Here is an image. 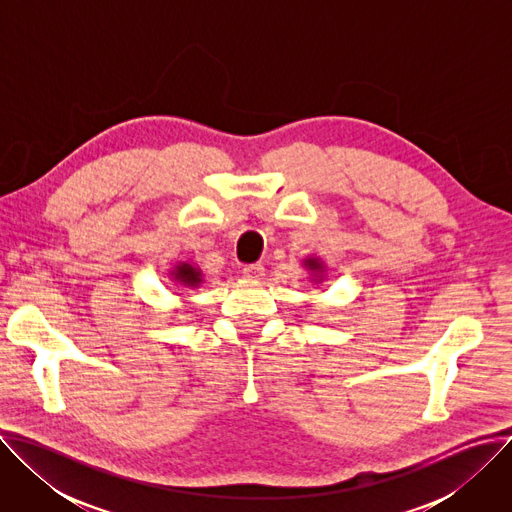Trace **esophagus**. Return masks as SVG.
Returning a JSON list of instances; mask_svg holds the SVG:
<instances>
[{
  "label": "esophagus",
  "instance_id": "34e87169",
  "mask_svg": "<svg viewBox=\"0 0 512 512\" xmlns=\"http://www.w3.org/2000/svg\"><path fill=\"white\" fill-rule=\"evenodd\" d=\"M243 275L249 277V279H261L265 275V267L261 263L247 265V267H243Z\"/></svg>",
  "mask_w": 512,
  "mask_h": 512
}]
</instances>
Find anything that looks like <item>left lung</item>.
<instances>
[{"label": "left lung", "mask_w": 512, "mask_h": 512, "mask_svg": "<svg viewBox=\"0 0 512 512\" xmlns=\"http://www.w3.org/2000/svg\"><path fill=\"white\" fill-rule=\"evenodd\" d=\"M306 265H308V267H310V269H312V271H318V269H320V267H322V265H320V261H318V259H308V261H306Z\"/></svg>", "instance_id": "8db88e82"}]
</instances>
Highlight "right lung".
I'll list each match as a JSON object with an SVG mask.
<instances>
[{"label": "right lung", "instance_id": "1", "mask_svg": "<svg viewBox=\"0 0 512 512\" xmlns=\"http://www.w3.org/2000/svg\"><path fill=\"white\" fill-rule=\"evenodd\" d=\"M172 275L180 281V283H184V285H188V287H196L202 279V275H200V271L198 269H194L192 265H188V263H182V265H178L174 271H172Z\"/></svg>", "mask_w": 512, "mask_h": 512}]
</instances>
